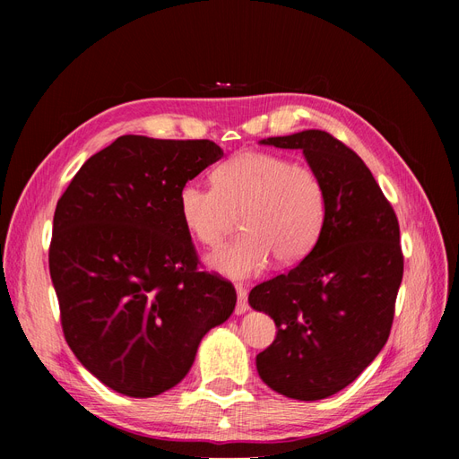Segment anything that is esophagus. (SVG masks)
Here are the masks:
<instances>
[{
	"label": "esophagus",
	"instance_id": "1",
	"mask_svg": "<svg viewBox=\"0 0 459 459\" xmlns=\"http://www.w3.org/2000/svg\"><path fill=\"white\" fill-rule=\"evenodd\" d=\"M235 293H238V307H235V314L241 316L248 310V302H247V289L243 285H235Z\"/></svg>",
	"mask_w": 459,
	"mask_h": 459
}]
</instances>
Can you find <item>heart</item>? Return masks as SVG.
<instances>
[{
	"label": "heart",
	"mask_w": 459,
	"mask_h": 459,
	"mask_svg": "<svg viewBox=\"0 0 459 459\" xmlns=\"http://www.w3.org/2000/svg\"><path fill=\"white\" fill-rule=\"evenodd\" d=\"M214 187L187 182L178 195V212L201 245L216 248L235 228L241 238L206 264L214 272L247 280L268 266L293 264L307 256L322 233L325 191L312 169L272 152L245 151L220 164Z\"/></svg>",
	"instance_id": "1"
}]
</instances>
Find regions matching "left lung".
I'll use <instances>...</instances> for the list:
<instances>
[{
	"label": "left lung",
	"instance_id": "1",
	"mask_svg": "<svg viewBox=\"0 0 459 459\" xmlns=\"http://www.w3.org/2000/svg\"><path fill=\"white\" fill-rule=\"evenodd\" d=\"M258 143L302 151L324 186L325 220L302 262L248 295L277 327L256 369L275 393L322 400L349 386L391 333L404 273L398 220L364 160L331 134L304 130Z\"/></svg>",
	"mask_w": 459,
	"mask_h": 459
}]
</instances>
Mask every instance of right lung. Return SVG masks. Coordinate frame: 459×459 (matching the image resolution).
Returning a JSON list of instances; mask_svg holds the SVG:
<instances>
[{"label": "right lung", "mask_w": 459, "mask_h": 459, "mask_svg": "<svg viewBox=\"0 0 459 459\" xmlns=\"http://www.w3.org/2000/svg\"><path fill=\"white\" fill-rule=\"evenodd\" d=\"M221 157L208 140L120 135L82 164L55 208L49 273L65 339L120 394L176 386L235 310L233 285L197 270L178 212L179 189Z\"/></svg>", "instance_id": "right-lung-1"}]
</instances>
